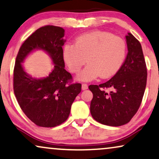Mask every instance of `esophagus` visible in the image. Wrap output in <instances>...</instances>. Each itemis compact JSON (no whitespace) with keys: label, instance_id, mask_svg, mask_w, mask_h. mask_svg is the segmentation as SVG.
<instances>
[{"label":"esophagus","instance_id":"34e87169","mask_svg":"<svg viewBox=\"0 0 159 159\" xmlns=\"http://www.w3.org/2000/svg\"><path fill=\"white\" fill-rule=\"evenodd\" d=\"M88 88V84H84V83H83L82 84V89L83 90H87V89Z\"/></svg>","mask_w":159,"mask_h":159}]
</instances>
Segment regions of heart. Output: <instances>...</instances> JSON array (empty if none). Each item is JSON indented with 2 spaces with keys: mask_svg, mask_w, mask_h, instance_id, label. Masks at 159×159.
Listing matches in <instances>:
<instances>
[{
  "mask_svg": "<svg viewBox=\"0 0 159 159\" xmlns=\"http://www.w3.org/2000/svg\"><path fill=\"white\" fill-rule=\"evenodd\" d=\"M126 54L125 41L103 31L82 34L75 44L68 43L63 51L64 61L74 74L80 72L87 60L88 65L77 77L84 82L92 81L100 76L104 79L113 77L123 65Z\"/></svg>",
  "mask_w": 159,
  "mask_h": 159,
  "instance_id": "1",
  "label": "heart"
}]
</instances>
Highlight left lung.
I'll return each mask as SVG.
<instances>
[{
    "label": "left lung",
    "mask_w": 159,
    "mask_h": 159,
    "mask_svg": "<svg viewBox=\"0 0 159 159\" xmlns=\"http://www.w3.org/2000/svg\"><path fill=\"white\" fill-rule=\"evenodd\" d=\"M128 53L118 72L105 83L91 84L90 103L93 118L103 125L119 127L131 120L142 102L147 82V68L139 41L128 33ZM110 88V92L105 89Z\"/></svg>",
    "instance_id": "left-lung-1"
}]
</instances>
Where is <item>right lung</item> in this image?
I'll return each mask as SVG.
<instances>
[{
  "label": "right lung",
  "mask_w": 159,
  "mask_h": 159,
  "mask_svg": "<svg viewBox=\"0 0 159 159\" xmlns=\"http://www.w3.org/2000/svg\"><path fill=\"white\" fill-rule=\"evenodd\" d=\"M64 30L47 25L39 28L22 43L14 69V92L25 114L39 127H54L68 119L71 104L82 84L71 83L72 76L64 69ZM42 49L51 56L54 70L47 78L36 79L23 70L21 63L30 52Z\"/></svg>",
  "instance_id": "1"
}]
</instances>
